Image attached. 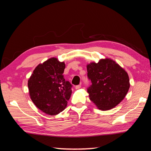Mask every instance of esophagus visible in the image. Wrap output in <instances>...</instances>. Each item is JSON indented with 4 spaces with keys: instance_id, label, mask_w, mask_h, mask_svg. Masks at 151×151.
<instances>
[{
    "instance_id": "obj_1",
    "label": "esophagus",
    "mask_w": 151,
    "mask_h": 151,
    "mask_svg": "<svg viewBox=\"0 0 151 151\" xmlns=\"http://www.w3.org/2000/svg\"><path fill=\"white\" fill-rule=\"evenodd\" d=\"M81 88V85H77V86H75L76 89H79V88Z\"/></svg>"
}]
</instances>
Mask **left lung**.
Returning <instances> with one entry per match:
<instances>
[{"mask_svg":"<svg viewBox=\"0 0 151 151\" xmlns=\"http://www.w3.org/2000/svg\"><path fill=\"white\" fill-rule=\"evenodd\" d=\"M87 75L92 82L88 88L90 100L102 111L114 108L124 99L130 87L127 73L109 58L86 65Z\"/></svg>","mask_w":151,"mask_h":151,"instance_id":"8db88e82","label":"left lung"}]
</instances>
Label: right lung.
Masks as SVG:
<instances>
[{"label": "right lung", "instance_id": "right-lung-1", "mask_svg": "<svg viewBox=\"0 0 151 151\" xmlns=\"http://www.w3.org/2000/svg\"><path fill=\"white\" fill-rule=\"evenodd\" d=\"M65 64L51 57L37 65L28 79L30 98L45 114L56 116L66 108L72 85L64 78Z\"/></svg>", "mask_w": 151, "mask_h": 151}]
</instances>
